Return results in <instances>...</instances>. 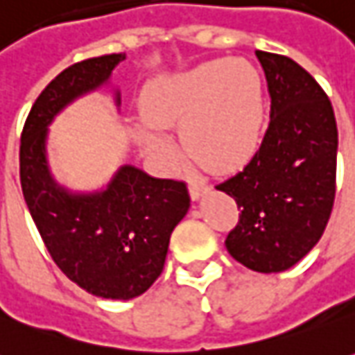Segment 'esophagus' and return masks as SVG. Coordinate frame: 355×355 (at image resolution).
<instances>
[{
	"instance_id": "34e87169",
	"label": "esophagus",
	"mask_w": 355,
	"mask_h": 355,
	"mask_svg": "<svg viewBox=\"0 0 355 355\" xmlns=\"http://www.w3.org/2000/svg\"><path fill=\"white\" fill-rule=\"evenodd\" d=\"M209 188L206 184H202V182H198V180H190V184H188V192H190V198L198 202L200 198L204 196V194H208Z\"/></svg>"
}]
</instances>
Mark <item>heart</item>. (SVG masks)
<instances>
[{"mask_svg":"<svg viewBox=\"0 0 355 355\" xmlns=\"http://www.w3.org/2000/svg\"><path fill=\"white\" fill-rule=\"evenodd\" d=\"M137 141L173 161L177 146L163 132L180 126L187 151L214 171L245 165L257 153L264 124V89L257 67L243 58L211 60L155 77L144 89Z\"/></svg>","mask_w":355,"mask_h":355,"instance_id":"heart-1","label":"heart"}]
</instances>
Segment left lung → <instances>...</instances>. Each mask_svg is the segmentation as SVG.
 Listing matches in <instances>:
<instances>
[{
    "label": "left lung",
    "instance_id": "1",
    "mask_svg": "<svg viewBox=\"0 0 355 355\" xmlns=\"http://www.w3.org/2000/svg\"><path fill=\"white\" fill-rule=\"evenodd\" d=\"M257 58L272 96L270 126L247 167L216 188L241 208L229 254L272 274L295 266L329 223L338 130L329 96L297 62L262 50Z\"/></svg>",
    "mask_w": 355,
    "mask_h": 355
}]
</instances>
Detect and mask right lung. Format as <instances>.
<instances>
[{"mask_svg":"<svg viewBox=\"0 0 355 355\" xmlns=\"http://www.w3.org/2000/svg\"><path fill=\"white\" fill-rule=\"evenodd\" d=\"M124 54L91 58L52 79L21 136V188L26 208L58 268L103 299H134L163 272L171 233L190 208L187 184L120 165L105 187L71 190L48 161L50 124L77 98L110 87ZM120 108V91L112 89Z\"/></svg>","mask_w":355,"mask_h":355,"instance_id":"1","label":"right lung"}]
</instances>
